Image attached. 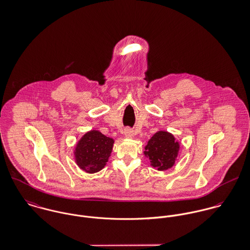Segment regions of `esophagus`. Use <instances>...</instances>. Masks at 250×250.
<instances>
[{"instance_id": "esophagus-1", "label": "esophagus", "mask_w": 250, "mask_h": 250, "mask_svg": "<svg viewBox=\"0 0 250 250\" xmlns=\"http://www.w3.org/2000/svg\"><path fill=\"white\" fill-rule=\"evenodd\" d=\"M124 136H125L126 139H132L133 136H134L133 130H131L130 128H126V129L124 130Z\"/></svg>"}]
</instances>
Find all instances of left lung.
Returning <instances> with one entry per match:
<instances>
[{
  "mask_svg": "<svg viewBox=\"0 0 250 250\" xmlns=\"http://www.w3.org/2000/svg\"><path fill=\"white\" fill-rule=\"evenodd\" d=\"M180 143L167 131H158L144 147V156L150 160V165L157 170L164 171L175 165L178 157Z\"/></svg>",
  "mask_w": 250,
  "mask_h": 250,
  "instance_id": "1",
  "label": "left lung"
}]
</instances>
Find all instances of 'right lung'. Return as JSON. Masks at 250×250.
Returning a JSON list of instances; mask_svg holds the SVG:
<instances>
[{
    "mask_svg": "<svg viewBox=\"0 0 250 250\" xmlns=\"http://www.w3.org/2000/svg\"><path fill=\"white\" fill-rule=\"evenodd\" d=\"M114 140L98 130L86 132L76 144L74 159L77 166L86 173H96L107 165Z\"/></svg>",
    "mask_w": 250,
    "mask_h": 250,
    "instance_id": "obj_1",
    "label": "right lung"
}]
</instances>
